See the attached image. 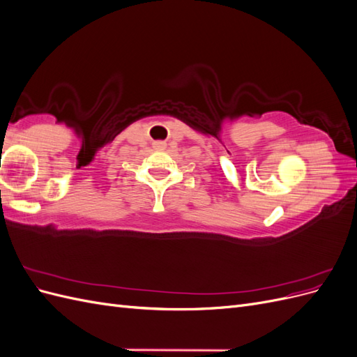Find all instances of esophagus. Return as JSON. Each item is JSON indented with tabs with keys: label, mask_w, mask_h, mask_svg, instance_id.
Segmentation results:
<instances>
[{
	"label": "esophagus",
	"mask_w": 357,
	"mask_h": 357,
	"mask_svg": "<svg viewBox=\"0 0 357 357\" xmlns=\"http://www.w3.org/2000/svg\"><path fill=\"white\" fill-rule=\"evenodd\" d=\"M153 147H155L156 150H164V149H165V143H160V142H158V143H155V144H153Z\"/></svg>",
	"instance_id": "1"
}]
</instances>
